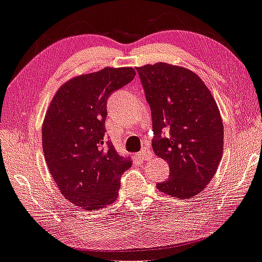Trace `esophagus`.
Instances as JSON below:
<instances>
[{"label": "esophagus", "instance_id": "obj_1", "mask_svg": "<svg viewBox=\"0 0 262 262\" xmlns=\"http://www.w3.org/2000/svg\"><path fill=\"white\" fill-rule=\"evenodd\" d=\"M137 155H138V157L141 159V161H149V159L152 157V152L149 150L148 148L142 149V150L139 151Z\"/></svg>", "mask_w": 262, "mask_h": 262}]
</instances>
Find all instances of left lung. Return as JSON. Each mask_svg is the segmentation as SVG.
Wrapping results in <instances>:
<instances>
[{
    "mask_svg": "<svg viewBox=\"0 0 262 262\" xmlns=\"http://www.w3.org/2000/svg\"><path fill=\"white\" fill-rule=\"evenodd\" d=\"M151 110L152 150L167 161L157 189L180 199L199 194L221 163L224 126L209 89L195 73L159 62L137 68Z\"/></svg>",
    "mask_w": 262,
    "mask_h": 262,
    "instance_id": "obj_1",
    "label": "left lung"
}]
</instances>
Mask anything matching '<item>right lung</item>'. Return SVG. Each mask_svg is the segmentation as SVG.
Instances as JSON below:
<instances>
[{"label":"right lung","instance_id":"1","mask_svg":"<svg viewBox=\"0 0 262 262\" xmlns=\"http://www.w3.org/2000/svg\"><path fill=\"white\" fill-rule=\"evenodd\" d=\"M132 68H104L74 77L57 90L42 123V150L61 193L86 210L113 204L130 158L105 143L107 99L132 81Z\"/></svg>","mask_w":262,"mask_h":262}]
</instances>
